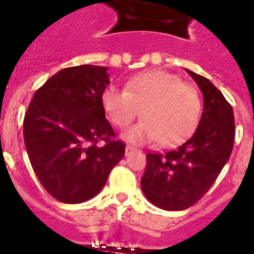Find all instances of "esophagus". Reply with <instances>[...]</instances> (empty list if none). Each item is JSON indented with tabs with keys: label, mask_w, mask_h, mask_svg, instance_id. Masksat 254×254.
Segmentation results:
<instances>
[{
	"label": "esophagus",
	"mask_w": 254,
	"mask_h": 254,
	"mask_svg": "<svg viewBox=\"0 0 254 254\" xmlns=\"http://www.w3.org/2000/svg\"><path fill=\"white\" fill-rule=\"evenodd\" d=\"M134 151H136V148H134L133 146H129V145L126 146V155H127V156L131 155V153L134 152Z\"/></svg>",
	"instance_id": "34e87169"
}]
</instances>
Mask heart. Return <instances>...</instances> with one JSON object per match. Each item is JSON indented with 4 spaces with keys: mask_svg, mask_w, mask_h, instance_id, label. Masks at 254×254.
<instances>
[{
    "mask_svg": "<svg viewBox=\"0 0 254 254\" xmlns=\"http://www.w3.org/2000/svg\"><path fill=\"white\" fill-rule=\"evenodd\" d=\"M101 104L112 125L120 129L128 128L141 109L143 121L127 133V138L133 142L157 139L164 147L189 138L203 112L196 88L183 83L175 74L157 69L131 76L123 90L106 88Z\"/></svg>",
    "mask_w": 254,
    "mask_h": 254,
    "instance_id": "1",
    "label": "heart"
}]
</instances>
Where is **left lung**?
Instances as JSON below:
<instances>
[{
	"mask_svg": "<svg viewBox=\"0 0 254 254\" xmlns=\"http://www.w3.org/2000/svg\"><path fill=\"white\" fill-rule=\"evenodd\" d=\"M203 92L204 108L195 133L167 152H148L141 179L143 194L164 210H184L211 188L234 145L233 108L209 79L186 69Z\"/></svg>",
	"mask_w": 254,
	"mask_h": 254,
	"instance_id": "obj_1",
	"label": "left lung"
}]
</instances>
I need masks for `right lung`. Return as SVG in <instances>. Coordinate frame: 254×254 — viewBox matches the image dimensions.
<instances>
[{"mask_svg": "<svg viewBox=\"0 0 254 254\" xmlns=\"http://www.w3.org/2000/svg\"><path fill=\"white\" fill-rule=\"evenodd\" d=\"M106 66L79 65L49 78L35 92L24 118L30 162L44 189L66 204L92 199L103 189L126 145L106 118L101 94Z\"/></svg>", "mask_w": 254, "mask_h": 254, "instance_id": "right-lung-1", "label": "right lung"}]
</instances>
